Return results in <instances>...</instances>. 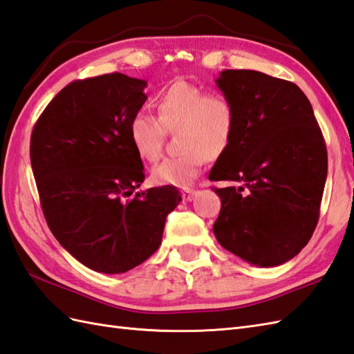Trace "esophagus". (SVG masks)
<instances>
[{
	"instance_id": "1",
	"label": "esophagus",
	"mask_w": 354,
	"mask_h": 354,
	"mask_svg": "<svg viewBox=\"0 0 354 354\" xmlns=\"http://www.w3.org/2000/svg\"><path fill=\"white\" fill-rule=\"evenodd\" d=\"M196 194H198L196 189H191V187H185L183 191H182V196H183L185 201H192L194 196H195Z\"/></svg>"
}]
</instances>
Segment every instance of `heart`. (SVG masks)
I'll use <instances>...</instances> for the list:
<instances>
[{"label":"heart","mask_w":354,"mask_h":354,"mask_svg":"<svg viewBox=\"0 0 354 354\" xmlns=\"http://www.w3.org/2000/svg\"><path fill=\"white\" fill-rule=\"evenodd\" d=\"M158 118L138 112L127 126L136 156L154 163L162 158L165 132L178 133L180 158L167 159L151 171L153 183L185 187L200 174L207 159H218L236 135L237 112L221 93L183 80L162 88L154 97Z\"/></svg>","instance_id":"1"}]
</instances>
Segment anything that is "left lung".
<instances>
[{"label": "left lung", "mask_w": 354, "mask_h": 354, "mask_svg": "<svg viewBox=\"0 0 354 354\" xmlns=\"http://www.w3.org/2000/svg\"><path fill=\"white\" fill-rule=\"evenodd\" d=\"M218 87L237 112L236 135L210 171L221 198L213 225L222 248L273 267L306 246L320 216L327 150L296 84L257 71H223Z\"/></svg>", "instance_id": "left-lung-1"}]
</instances>
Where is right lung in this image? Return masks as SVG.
I'll list each match as a JSON object with an SVG mask.
<instances>
[{
	"mask_svg": "<svg viewBox=\"0 0 354 354\" xmlns=\"http://www.w3.org/2000/svg\"><path fill=\"white\" fill-rule=\"evenodd\" d=\"M147 82L123 73L73 81L34 124L30 158L43 214L67 252L88 269L124 273L158 251L176 186L135 192L142 160L127 136Z\"/></svg>",
	"mask_w": 354,
	"mask_h": 354,
	"instance_id": "obj_1",
	"label": "right lung"
}]
</instances>
